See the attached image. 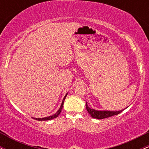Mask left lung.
<instances>
[{
  "label": "left lung",
  "instance_id": "obj_1",
  "mask_svg": "<svg viewBox=\"0 0 149 149\" xmlns=\"http://www.w3.org/2000/svg\"><path fill=\"white\" fill-rule=\"evenodd\" d=\"M86 109L88 112L90 113V115L91 116L92 118H94L97 119H104L109 117H111L113 116H116L124 110L123 109V110L118 111H97L89 107L88 104H87V102Z\"/></svg>",
  "mask_w": 149,
  "mask_h": 149
}]
</instances>
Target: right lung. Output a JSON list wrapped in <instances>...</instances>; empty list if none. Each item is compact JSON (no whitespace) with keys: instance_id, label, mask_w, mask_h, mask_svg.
I'll use <instances>...</instances> for the list:
<instances>
[{"instance_id":"1","label":"right lung","mask_w":149,"mask_h":149,"mask_svg":"<svg viewBox=\"0 0 149 149\" xmlns=\"http://www.w3.org/2000/svg\"><path fill=\"white\" fill-rule=\"evenodd\" d=\"M66 96H67V93L66 94V95H65V97H64V99H63L62 103H61V104L60 108H59V110H58L55 113L53 114L52 116H48V117L41 118H34V119H36V120H40V121L41 120V121H42V120H52V119H53V118H57V116L59 115V113H60L61 111V109H62V108H63V105H64V102L65 98H66Z\"/></svg>"}]
</instances>
